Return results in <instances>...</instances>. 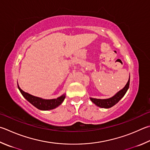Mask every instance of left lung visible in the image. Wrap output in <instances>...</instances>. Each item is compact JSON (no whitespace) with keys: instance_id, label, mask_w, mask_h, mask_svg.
<instances>
[{"instance_id":"left-lung-1","label":"left lung","mask_w":150,"mask_h":150,"mask_svg":"<svg viewBox=\"0 0 150 150\" xmlns=\"http://www.w3.org/2000/svg\"><path fill=\"white\" fill-rule=\"evenodd\" d=\"M129 83H130V76L129 81H128L126 85L123 88L120 90L118 92L113 96L112 97L110 98L107 99H97V98H90V100L93 102L95 105L98 106L100 108H110L113 107L114 105H115L120 100L122 97L125 96L126 94L127 91H128L129 87Z\"/></svg>"}]
</instances>
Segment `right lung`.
I'll return each mask as SVG.
<instances>
[{"mask_svg": "<svg viewBox=\"0 0 150 150\" xmlns=\"http://www.w3.org/2000/svg\"><path fill=\"white\" fill-rule=\"evenodd\" d=\"M18 89L20 90L22 96L25 98L30 103H31L33 105L35 106V108H37L40 110L48 111L55 109L57 107H58L59 105L62 104V103L64 102L65 98H66V94H64L59 97L57 98L43 99L42 98L33 96V95L28 93V92H24L23 90H21L20 88V87L18 85Z\"/></svg>", "mask_w": 150, "mask_h": 150, "instance_id": "obj_1", "label": "right lung"}]
</instances>
